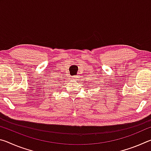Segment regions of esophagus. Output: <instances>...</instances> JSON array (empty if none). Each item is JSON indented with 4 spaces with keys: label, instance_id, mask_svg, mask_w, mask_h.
<instances>
[{
    "label": "esophagus",
    "instance_id": "obj_1",
    "mask_svg": "<svg viewBox=\"0 0 151 151\" xmlns=\"http://www.w3.org/2000/svg\"><path fill=\"white\" fill-rule=\"evenodd\" d=\"M73 78L75 79V81H78V80L79 79V76H78V75L73 76Z\"/></svg>",
    "mask_w": 151,
    "mask_h": 151
}]
</instances>
